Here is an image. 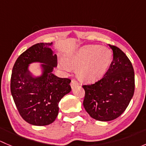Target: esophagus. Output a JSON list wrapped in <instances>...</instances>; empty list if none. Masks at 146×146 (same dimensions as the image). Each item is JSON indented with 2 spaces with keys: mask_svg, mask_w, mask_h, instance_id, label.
I'll return each mask as SVG.
<instances>
[{
  "mask_svg": "<svg viewBox=\"0 0 146 146\" xmlns=\"http://www.w3.org/2000/svg\"><path fill=\"white\" fill-rule=\"evenodd\" d=\"M78 82L76 79H73V80H71V82H70V86H71V88H75V87L78 86Z\"/></svg>",
  "mask_w": 146,
  "mask_h": 146,
  "instance_id": "esophagus-1",
  "label": "esophagus"
}]
</instances>
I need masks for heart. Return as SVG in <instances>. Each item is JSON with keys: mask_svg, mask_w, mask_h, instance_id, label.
Wrapping results in <instances>:
<instances>
[{"mask_svg": "<svg viewBox=\"0 0 146 146\" xmlns=\"http://www.w3.org/2000/svg\"><path fill=\"white\" fill-rule=\"evenodd\" d=\"M112 54L106 47L99 45L82 46L66 60L64 68L78 69V76L80 80L94 82L102 77L110 66Z\"/></svg>", "mask_w": 146, "mask_h": 146, "instance_id": "b5f03b06", "label": "heart"}]
</instances>
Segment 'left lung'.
Returning a JSON list of instances; mask_svg holds the SVG:
<instances>
[{
	"mask_svg": "<svg viewBox=\"0 0 146 146\" xmlns=\"http://www.w3.org/2000/svg\"><path fill=\"white\" fill-rule=\"evenodd\" d=\"M113 60L102 78L84 85L83 106L92 118L109 121L118 118L126 110L135 89L134 70L126 54L114 45Z\"/></svg>",
	"mask_w": 146,
	"mask_h": 146,
	"instance_id": "obj_1",
	"label": "left lung"
}]
</instances>
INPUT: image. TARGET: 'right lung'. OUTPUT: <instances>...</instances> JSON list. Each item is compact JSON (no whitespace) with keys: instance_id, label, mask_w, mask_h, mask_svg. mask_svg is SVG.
<instances>
[{"instance_id":"obj_1","label":"right lung","mask_w":146,"mask_h":146,"mask_svg":"<svg viewBox=\"0 0 146 146\" xmlns=\"http://www.w3.org/2000/svg\"><path fill=\"white\" fill-rule=\"evenodd\" d=\"M52 43L32 46L17 58L13 68L10 91L16 107L25 121L35 126L53 123L58 114V103L71 90L69 78H61L52 73L57 66V56L50 46ZM32 62L43 64V74L32 77L28 65Z\"/></svg>"}]
</instances>
